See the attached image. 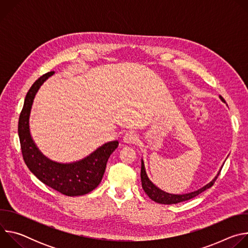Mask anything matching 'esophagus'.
<instances>
[{
	"label": "esophagus",
	"instance_id": "obj_1",
	"mask_svg": "<svg viewBox=\"0 0 248 248\" xmlns=\"http://www.w3.org/2000/svg\"><path fill=\"white\" fill-rule=\"evenodd\" d=\"M123 140H124V143H126V144L135 143L137 141V136L133 132H126L123 137Z\"/></svg>",
	"mask_w": 248,
	"mask_h": 248
}]
</instances>
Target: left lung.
Returning <instances> with one entry per match:
<instances>
[{"label": "left lung", "instance_id": "1", "mask_svg": "<svg viewBox=\"0 0 248 248\" xmlns=\"http://www.w3.org/2000/svg\"><path fill=\"white\" fill-rule=\"evenodd\" d=\"M219 98L221 99L222 102L226 103V101L224 100V98L222 96H219ZM228 158V157H227ZM224 166H221L219 171L217 172V174L215 175V178L212 180L210 183H208L206 186L200 187L197 190L188 192V193H184V194H173V193H169L166 192L164 190H162L161 188H159L156 185H154L148 178V175L146 173V170H145V166H144V161L143 159H141V172H140V178H141V184H142V188L145 191V193L149 196L150 199H152L153 201L160 203V204H176V203H180V202H184L186 200H189L191 198H194L195 196L199 195L200 193H202L203 191H205L206 189L210 188L212 186L214 185L215 181L217 180L218 175L220 174V171L222 170Z\"/></svg>", "mask_w": 248, "mask_h": 248}]
</instances>
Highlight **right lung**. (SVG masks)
Wrapping results in <instances>:
<instances>
[{"label":"right lung","instance_id":"right-lung-1","mask_svg":"<svg viewBox=\"0 0 248 248\" xmlns=\"http://www.w3.org/2000/svg\"><path fill=\"white\" fill-rule=\"evenodd\" d=\"M54 74L50 72L38 78L25 96L18 121V136L23 160L30 171L46 186L67 196L84 195L101 183L108 159L118 148L119 141H110L83 159L70 163L53 161L40 151L30 132V113L38 90Z\"/></svg>","mask_w":248,"mask_h":248}]
</instances>
